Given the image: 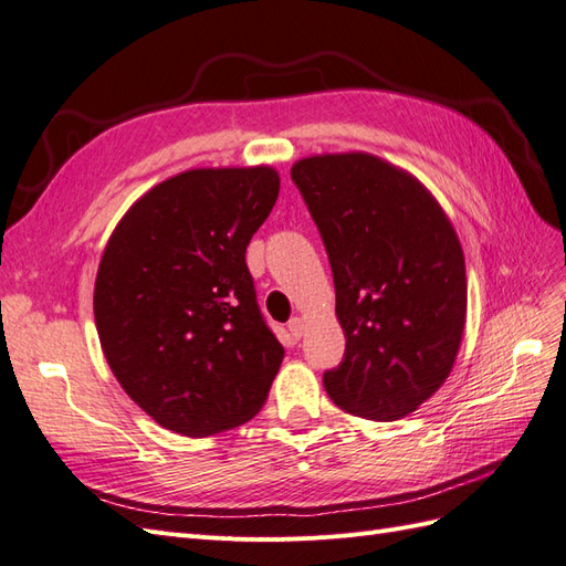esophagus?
Wrapping results in <instances>:
<instances>
[{
	"mask_svg": "<svg viewBox=\"0 0 566 566\" xmlns=\"http://www.w3.org/2000/svg\"><path fill=\"white\" fill-rule=\"evenodd\" d=\"M303 332H306V325H303L301 317H292V321H289V337L298 342L303 337Z\"/></svg>",
	"mask_w": 566,
	"mask_h": 566,
	"instance_id": "esophagus-1",
	"label": "esophagus"
}]
</instances>
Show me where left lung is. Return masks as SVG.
<instances>
[{"label": "left lung", "instance_id": "1", "mask_svg": "<svg viewBox=\"0 0 566 566\" xmlns=\"http://www.w3.org/2000/svg\"><path fill=\"white\" fill-rule=\"evenodd\" d=\"M292 179L321 229L346 337L323 375L339 409L397 421L454 368L467 325V265L442 206L407 169L370 153L303 157Z\"/></svg>", "mask_w": 566, "mask_h": 566}]
</instances>
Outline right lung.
<instances>
[{
    "label": "right lung",
    "instance_id": "right-lung-1",
    "mask_svg": "<svg viewBox=\"0 0 566 566\" xmlns=\"http://www.w3.org/2000/svg\"><path fill=\"white\" fill-rule=\"evenodd\" d=\"M277 196L268 165L188 169L112 231L93 296L99 346L167 430L208 438L263 409L284 349L260 315L245 245Z\"/></svg>",
    "mask_w": 566,
    "mask_h": 566
}]
</instances>
